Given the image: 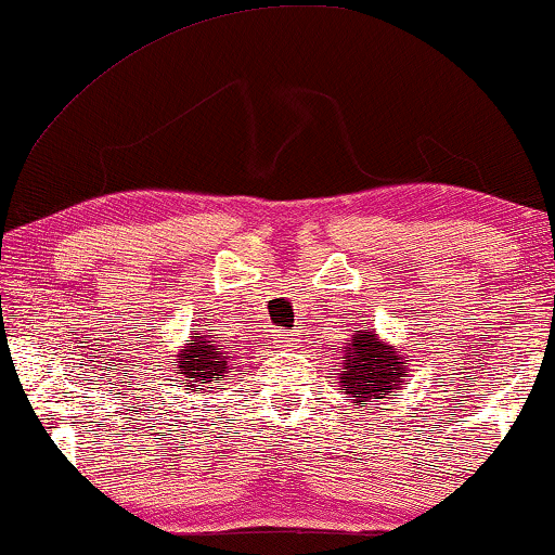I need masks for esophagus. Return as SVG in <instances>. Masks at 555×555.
Returning <instances> with one entry per match:
<instances>
[{
    "mask_svg": "<svg viewBox=\"0 0 555 555\" xmlns=\"http://www.w3.org/2000/svg\"><path fill=\"white\" fill-rule=\"evenodd\" d=\"M274 338H276L279 346H288V343L294 340L292 333H288V331H274Z\"/></svg>",
    "mask_w": 555,
    "mask_h": 555,
    "instance_id": "34e87169",
    "label": "esophagus"
}]
</instances>
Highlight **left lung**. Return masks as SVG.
<instances>
[{
    "label": "left lung",
    "instance_id": "obj_1",
    "mask_svg": "<svg viewBox=\"0 0 555 555\" xmlns=\"http://www.w3.org/2000/svg\"><path fill=\"white\" fill-rule=\"evenodd\" d=\"M408 373V363L398 356V350L385 346L375 331H358L353 340L343 350L340 385L348 398H353L360 408L380 402L402 383Z\"/></svg>",
    "mask_w": 555,
    "mask_h": 555
}]
</instances>
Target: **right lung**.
<instances>
[{
  "label": "right lung",
  "instance_id": "obj_1",
  "mask_svg": "<svg viewBox=\"0 0 555 555\" xmlns=\"http://www.w3.org/2000/svg\"><path fill=\"white\" fill-rule=\"evenodd\" d=\"M234 356L227 346L209 336H197L195 343H188L178 356L180 385L188 390H205L209 385L227 380L234 373Z\"/></svg>",
  "mask_w": 555,
  "mask_h": 555
}]
</instances>
